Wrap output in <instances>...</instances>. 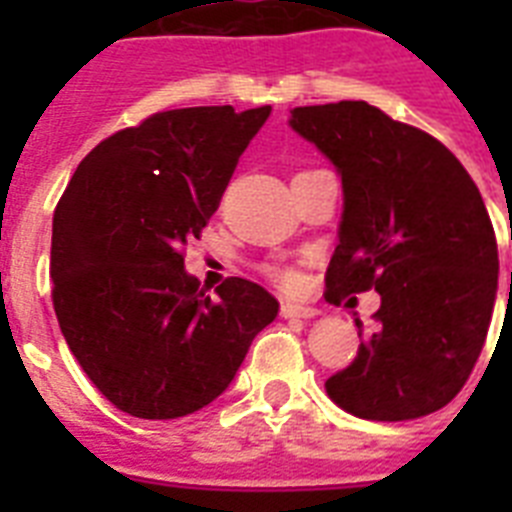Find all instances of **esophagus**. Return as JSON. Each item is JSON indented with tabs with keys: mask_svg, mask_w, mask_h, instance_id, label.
Instances as JSON below:
<instances>
[{
	"mask_svg": "<svg viewBox=\"0 0 512 512\" xmlns=\"http://www.w3.org/2000/svg\"><path fill=\"white\" fill-rule=\"evenodd\" d=\"M279 313H281V319H313V316H319L316 308H305V305H295V303H281Z\"/></svg>",
	"mask_w": 512,
	"mask_h": 512,
	"instance_id": "34e87169",
	"label": "esophagus"
}]
</instances>
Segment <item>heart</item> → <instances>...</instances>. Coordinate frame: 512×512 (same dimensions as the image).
Instances as JSON below:
<instances>
[{
	"label": "heart",
	"mask_w": 512,
	"mask_h": 512,
	"mask_svg": "<svg viewBox=\"0 0 512 512\" xmlns=\"http://www.w3.org/2000/svg\"><path fill=\"white\" fill-rule=\"evenodd\" d=\"M273 276H276V279H279L281 284H284V287H295L297 276L292 271H276V273H273Z\"/></svg>",
	"instance_id": "1"
}]
</instances>
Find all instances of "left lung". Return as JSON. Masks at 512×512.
<instances>
[{"instance_id":"1","label":"left lung","mask_w":512,"mask_h":512,"mask_svg":"<svg viewBox=\"0 0 512 512\" xmlns=\"http://www.w3.org/2000/svg\"><path fill=\"white\" fill-rule=\"evenodd\" d=\"M289 127L342 180L327 300L380 292L377 329L356 319L358 356L329 377V398L377 422L438 412L468 382L497 300V239L473 177L433 135L364 100L292 108Z\"/></svg>"}]
</instances>
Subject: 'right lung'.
Masks as SVG:
<instances>
[{"mask_svg":"<svg viewBox=\"0 0 512 512\" xmlns=\"http://www.w3.org/2000/svg\"><path fill=\"white\" fill-rule=\"evenodd\" d=\"M271 106L175 108L106 138L76 167L52 217V305L92 385L140 420L212 404L279 313L239 276L209 300L183 247L215 215Z\"/></svg>","mask_w":512,"mask_h":512,"instance_id":"right-lung-1","label":"right lung"}]
</instances>
